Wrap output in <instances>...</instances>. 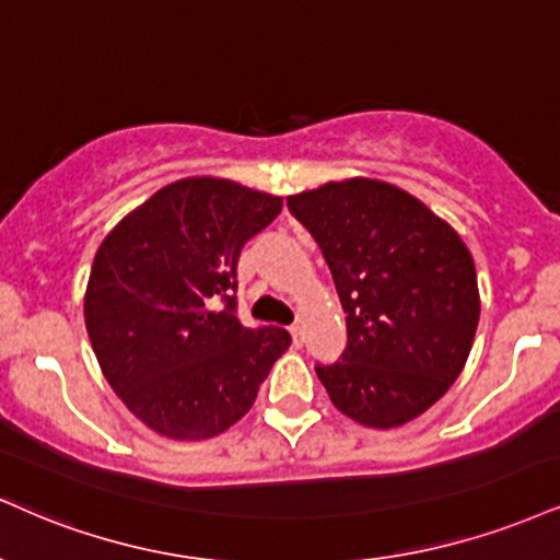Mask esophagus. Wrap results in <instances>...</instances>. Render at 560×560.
<instances>
[{"label": "esophagus", "instance_id": "esophagus-1", "mask_svg": "<svg viewBox=\"0 0 560 560\" xmlns=\"http://www.w3.org/2000/svg\"><path fill=\"white\" fill-rule=\"evenodd\" d=\"M289 334H292V341L294 345H302V336H305V331H302V323H294L292 328H289Z\"/></svg>", "mask_w": 560, "mask_h": 560}]
</instances>
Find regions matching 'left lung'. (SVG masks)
I'll return each instance as SVG.
<instances>
[{
	"instance_id": "8db88e82",
	"label": "left lung",
	"mask_w": 560,
	"mask_h": 560,
	"mask_svg": "<svg viewBox=\"0 0 560 560\" xmlns=\"http://www.w3.org/2000/svg\"><path fill=\"white\" fill-rule=\"evenodd\" d=\"M287 206L320 245L347 313L345 354L315 373L349 420L407 425L446 394L472 349V253L448 221L383 179L326 182Z\"/></svg>"
}]
</instances>
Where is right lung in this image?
Segmentation results:
<instances>
[{
	"label": "right lung",
	"mask_w": 560,
	"mask_h": 560,
	"mask_svg": "<svg viewBox=\"0 0 560 560\" xmlns=\"http://www.w3.org/2000/svg\"><path fill=\"white\" fill-rule=\"evenodd\" d=\"M279 195L224 177L161 187L98 245L83 315L101 373L153 433L206 441L250 412L292 339L234 315L237 260L281 213ZM215 296L230 305L215 311Z\"/></svg>",
	"instance_id": "right-lung-1"
}]
</instances>
